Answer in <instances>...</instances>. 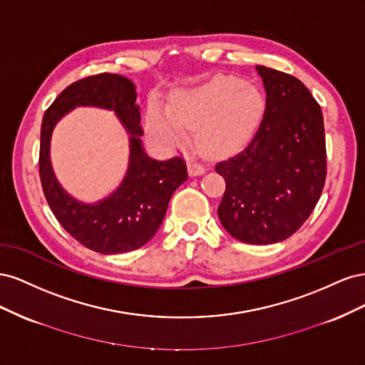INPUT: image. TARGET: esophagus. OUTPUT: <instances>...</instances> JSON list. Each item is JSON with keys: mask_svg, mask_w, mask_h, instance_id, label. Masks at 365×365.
<instances>
[{"mask_svg": "<svg viewBox=\"0 0 365 365\" xmlns=\"http://www.w3.org/2000/svg\"><path fill=\"white\" fill-rule=\"evenodd\" d=\"M187 169H189L190 176H200V175L205 173V165H202L197 161H193V160L187 163Z\"/></svg>", "mask_w": 365, "mask_h": 365, "instance_id": "obj_1", "label": "esophagus"}]
</instances>
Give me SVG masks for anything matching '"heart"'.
Returning a JSON list of instances; mask_svg holds the SVG:
<instances>
[{"label": "heart", "mask_w": 365, "mask_h": 365, "mask_svg": "<svg viewBox=\"0 0 365 365\" xmlns=\"http://www.w3.org/2000/svg\"><path fill=\"white\" fill-rule=\"evenodd\" d=\"M263 113L256 88L236 77L217 76L200 86L178 90L169 106L152 98L148 106L149 135L164 148H178L187 128L196 126L197 146L207 155H224L251 137Z\"/></svg>", "instance_id": "heart-1"}]
</instances>
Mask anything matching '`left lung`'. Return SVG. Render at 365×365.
<instances>
[{
    "label": "left lung",
    "mask_w": 365,
    "mask_h": 365,
    "mask_svg": "<svg viewBox=\"0 0 365 365\" xmlns=\"http://www.w3.org/2000/svg\"><path fill=\"white\" fill-rule=\"evenodd\" d=\"M267 91L248 146L216 164L225 193L220 224L235 239L268 245L292 236L312 213L326 181L322 108L297 77L256 67Z\"/></svg>",
    "instance_id": "1"
}]
</instances>
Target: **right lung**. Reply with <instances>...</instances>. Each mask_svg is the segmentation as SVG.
Returning <instances> with one entry per match:
<instances>
[{
    "mask_svg": "<svg viewBox=\"0 0 365 365\" xmlns=\"http://www.w3.org/2000/svg\"><path fill=\"white\" fill-rule=\"evenodd\" d=\"M128 77L102 73L77 81L56 97L42 118L39 175L46 200L59 224L86 248L101 254L134 251L155 236L173 192L187 180L182 158L152 160L141 145L140 106ZM77 106L113 110L130 135V164L124 181L103 200L86 205L58 184L49 158L52 129Z\"/></svg>",
    "mask_w": 365,
    "mask_h": 365,
    "instance_id": "add662e5",
    "label": "right lung"
}]
</instances>
